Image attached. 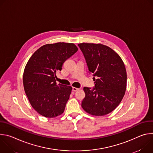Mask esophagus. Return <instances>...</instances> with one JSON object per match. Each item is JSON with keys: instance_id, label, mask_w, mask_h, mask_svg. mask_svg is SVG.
I'll return each instance as SVG.
<instances>
[{"instance_id": "esophagus-1", "label": "esophagus", "mask_w": 153, "mask_h": 153, "mask_svg": "<svg viewBox=\"0 0 153 153\" xmlns=\"http://www.w3.org/2000/svg\"><path fill=\"white\" fill-rule=\"evenodd\" d=\"M79 88H76V87H73V91H76L77 90H79Z\"/></svg>"}]
</instances>
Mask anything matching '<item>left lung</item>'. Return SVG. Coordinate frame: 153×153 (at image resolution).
<instances>
[{
	"label": "left lung",
	"mask_w": 153,
	"mask_h": 153,
	"mask_svg": "<svg viewBox=\"0 0 153 153\" xmlns=\"http://www.w3.org/2000/svg\"><path fill=\"white\" fill-rule=\"evenodd\" d=\"M78 46L95 81L94 88H83L85 97L82 107L91 115H106L119 105L125 93L126 71L123 62L113 50L100 43H82Z\"/></svg>",
	"instance_id": "left-lung-1"
}]
</instances>
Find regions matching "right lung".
Here are the masks:
<instances>
[{"mask_svg":"<svg viewBox=\"0 0 153 153\" xmlns=\"http://www.w3.org/2000/svg\"><path fill=\"white\" fill-rule=\"evenodd\" d=\"M77 50L74 43L47 44L28 61L23 75L24 90L32 107L40 115L53 118L63 113L72 87L57 85L56 74Z\"/></svg>","mask_w":153,"mask_h":153,"instance_id":"1","label":"right lung"}]
</instances>
